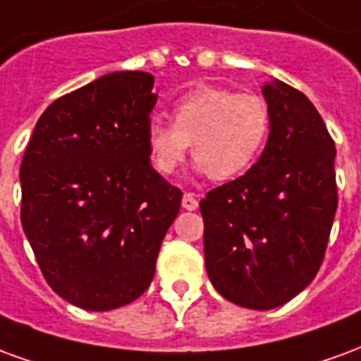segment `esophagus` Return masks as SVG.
<instances>
[{"label":"esophagus","mask_w":361,"mask_h":361,"mask_svg":"<svg viewBox=\"0 0 361 361\" xmlns=\"http://www.w3.org/2000/svg\"><path fill=\"white\" fill-rule=\"evenodd\" d=\"M181 207H183L185 211H195L197 207H199V201H197V197L193 195V193H183Z\"/></svg>","instance_id":"1"}]
</instances>
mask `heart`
Here are the masks:
<instances>
[{
  "mask_svg": "<svg viewBox=\"0 0 361 361\" xmlns=\"http://www.w3.org/2000/svg\"><path fill=\"white\" fill-rule=\"evenodd\" d=\"M173 126L152 116L147 147L158 172L170 176L188 157L189 145L199 170L226 181L250 170L265 147L271 114L261 96L220 87H199L173 104Z\"/></svg>",
  "mask_w": 361,
  "mask_h": 361,
  "instance_id": "heart-1",
  "label": "heart"
}]
</instances>
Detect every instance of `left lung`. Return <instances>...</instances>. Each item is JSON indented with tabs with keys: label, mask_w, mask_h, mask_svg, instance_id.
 <instances>
[{
	"label": "left lung",
	"mask_w": 361,
	"mask_h": 361,
	"mask_svg": "<svg viewBox=\"0 0 361 361\" xmlns=\"http://www.w3.org/2000/svg\"><path fill=\"white\" fill-rule=\"evenodd\" d=\"M271 133L238 180L201 201L204 265L222 298L274 310L315 279L338 207L334 141L310 98L286 82L263 85Z\"/></svg>",
	"instance_id": "1"
}]
</instances>
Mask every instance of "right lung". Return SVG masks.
Listing matches in <instances>:
<instances>
[{
  "label": "right lung",
  "instance_id": "1",
  "mask_svg": "<svg viewBox=\"0 0 361 361\" xmlns=\"http://www.w3.org/2000/svg\"><path fill=\"white\" fill-rule=\"evenodd\" d=\"M154 77L116 71L51 102L20 164V222L51 290L110 311L150 286L181 191L150 164Z\"/></svg>",
  "mask_w": 361,
  "mask_h": 361
}]
</instances>
